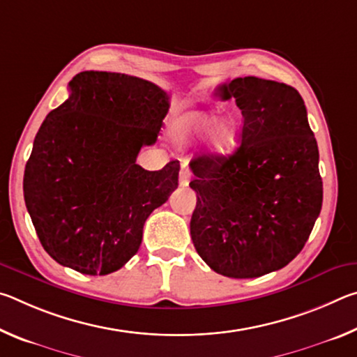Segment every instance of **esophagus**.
<instances>
[{
    "instance_id": "esophagus-1",
    "label": "esophagus",
    "mask_w": 357,
    "mask_h": 357,
    "mask_svg": "<svg viewBox=\"0 0 357 357\" xmlns=\"http://www.w3.org/2000/svg\"><path fill=\"white\" fill-rule=\"evenodd\" d=\"M189 181H190V172L187 170L185 167H183L179 172V184L185 187V185H189Z\"/></svg>"
}]
</instances>
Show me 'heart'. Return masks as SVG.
I'll use <instances>...</instances> for the list:
<instances>
[{
	"instance_id": "b5f03b06",
	"label": "heart",
	"mask_w": 357,
	"mask_h": 357,
	"mask_svg": "<svg viewBox=\"0 0 357 357\" xmlns=\"http://www.w3.org/2000/svg\"><path fill=\"white\" fill-rule=\"evenodd\" d=\"M217 118V113L211 110L187 112L178 118L174 129L187 143H195L209 132L208 151L213 155L223 157L238 148L243 126L236 116H225L219 121Z\"/></svg>"
}]
</instances>
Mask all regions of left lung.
<instances>
[{
  "mask_svg": "<svg viewBox=\"0 0 357 357\" xmlns=\"http://www.w3.org/2000/svg\"><path fill=\"white\" fill-rule=\"evenodd\" d=\"M217 91L243 112L241 146L190 162V236L217 274L255 279L287 266L310 236L323 203L318 144L293 86L239 77Z\"/></svg>",
  "mask_w": 357,
  "mask_h": 357,
  "instance_id": "obj_1",
  "label": "left lung"
}]
</instances>
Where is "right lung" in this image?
<instances>
[{"label":"right lung","mask_w":357,"mask_h":357,"mask_svg":"<svg viewBox=\"0 0 357 357\" xmlns=\"http://www.w3.org/2000/svg\"><path fill=\"white\" fill-rule=\"evenodd\" d=\"M34 138L23 195L45 252L86 275L123 268L143 225L178 187L179 162L159 172L137 164L170 108L164 89L116 72L84 70Z\"/></svg>","instance_id":"add662e5"}]
</instances>
